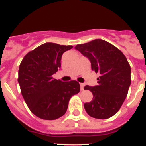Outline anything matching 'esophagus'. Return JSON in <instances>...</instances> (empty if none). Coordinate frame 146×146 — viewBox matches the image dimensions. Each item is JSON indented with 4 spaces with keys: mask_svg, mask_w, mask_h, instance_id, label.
I'll list each match as a JSON object with an SVG mask.
<instances>
[{
    "mask_svg": "<svg viewBox=\"0 0 146 146\" xmlns=\"http://www.w3.org/2000/svg\"><path fill=\"white\" fill-rule=\"evenodd\" d=\"M80 85L81 91H82V90H84V86H85L84 83H80Z\"/></svg>",
    "mask_w": 146,
    "mask_h": 146,
    "instance_id": "34e87169",
    "label": "esophagus"
}]
</instances>
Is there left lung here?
Returning a JSON list of instances; mask_svg holds the SVG:
<instances>
[{
  "label": "left lung",
  "mask_w": 146,
  "mask_h": 146,
  "mask_svg": "<svg viewBox=\"0 0 146 146\" xmlns=\"http://www.w3.org/2000/svg\"><path fill=\"white\" fill-rule=\"evenodd\" d=\"M74 48L88 58L93 71L99 73L98 85L86 86L93 100L85 103L90 116L107 119L113 116L123 104L131 85V68L123 52L102 39L77 44Z\"/></svg>",
  "instance_id": "obj_1"
}]
</instances>
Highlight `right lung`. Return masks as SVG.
Wrapping results in <instances>:
<instances>
[{"instance_id": "right-lung-1", "label": "right lung", "mask_w": 146, "mask_h": 146, "mask_svg": "<svg viewBox=\"0 0 146 146\" xmlns=\"http://www.w3.org/2000/svg\"><path fill=\"white\" fill-rule=\"evenodd\" d=\"M55 43H44L23 58L18 72L22 95L32 113L44 120L63 116L70 98L80 92L75 80L62 82L52 75L60 68L64 52L72 48Z\"/></svg>"}]
</instances>
